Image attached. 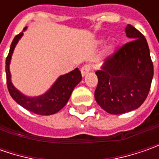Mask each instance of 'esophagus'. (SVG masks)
<instances>
[{"label": "esophagus", "mask_w": 159, "mask_h": 159, "mask_svg": "<svg viewBox=\"0 0 159 159\" xmlns=\"http://www.w3.org/2000/svg\"><path fill=\"white\" fill-rule=\"evenodd\" d=\"M92 69V64H85V65H83L82 68H81V74H82V76H85L88 72L90 71V70Z\"/></svg>", "instance_id": "esophagus-1"}]
</instances>
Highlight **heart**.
<instances>
[{"label":"heart","mask_w":159,"mask_h":159,"mask_svg":"<svg viewBox=\"0 0 159 159\" xmlns=\"http://www.w3.org/2000/svg\"><path fill=\"white\" fill-rule=\"evenodd\" d=\"M114 48H115V43L112 42L111 44H110L109 47H108V50H109L110 52H112L113 50H114Z\"/></svg>","instance_id":"b5f03b06"}]
</instances>
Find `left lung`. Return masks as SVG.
<instances>
[{
  "label": "left lung",
  "instance_id": "8db88e82",
  "mask_svg": "<svg viewBox=\"0 0 159 159\" xmlns=\"http://www.w3.org/2000/svg\"><path fill=\"white\" fill-rule=\"evenodd\" d=\"M131 41L106 58L96 70V102L110 114H122L141 106L150 92L153 63L147 40L131 25L125 27Z\"/></svg>",
  "mask_w": 159,
  "mask_h": 159
}]
</instances>
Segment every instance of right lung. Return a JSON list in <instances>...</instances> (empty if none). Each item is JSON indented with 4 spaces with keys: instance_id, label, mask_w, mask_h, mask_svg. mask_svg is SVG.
<instances>
[{
    "instance_id": "obj_1",
    "label": "right lung",
    "mask_w": 159,
    "mask_h": 159,
    "mask_svg": "<svg viewBox=\"0 0 159 159\" xmlns=\"http://www.w3.org/2000/svg\"><path fill=\"white\" fill-rule=\"evenodd\" d=\"M26 30V27L24 28V31ZM23 32L17 34L14 38L9 48V52L6 58V76H7V86L11 97L18 104L26 109L38 115H52L58 112L67 103L70 98L71 92L79 83L80 82L82 76L81 72L78 68L71 70L69 73H66L58 78L57 81L53 84V86L47 91L45 94L29 97L23 95L20 91H18L13 86L10 80L9 72V64L11 57L14 51L16 43L23 36Z\"/></svg>"
}]
</instances>
